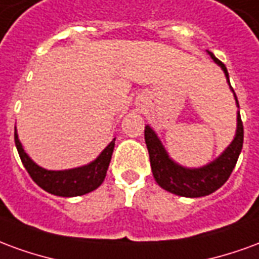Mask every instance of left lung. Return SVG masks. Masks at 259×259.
<instances>
[{
  "instance_id": "1",
  "label": "left lung",
  "mask_w": 259,
  "mask_h": 259,
  "mask_svg": "<svg viewBox=\"0 0 259 259\" xmlns=\"http://www.w3.org/2000/svg\"><path fill=\"white\" fill-rule=\"evenodd\" d=\"M209 55L223 69L228 83L230 84L228 69L225 64H222L212 53H209ZM230 89H232V85H230ZM232 91L234 94L233 89ZM234 98H236V104L239 107L236 94H234ZM144 137H146V144L148 148V154H150L152 175H154V179L158 185L169 193L182 195V197L195 198V197H204V195L211 194L226 183L229 176L233 172L241 148H243L244 130H243V122H241L239 112L237 113L236 137L232 141V144L225 150V152L218 159L200 169H187L175 163L169 158L159 139L150 126H146Z\"/></svg>"
}]
</instances>
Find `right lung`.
Here are the masks:
<instances>
[{"label": "right lung", "instance_id": "right-lung-1", "mask_svg": "<svg viewBox=\"0 0 259 259\" xmlns=\"http://www.w3.org/2000/svg\"><path fill=\"white\" fill-rule=\"evenodd\" d=\"M15 144L19 152L20 161L27 170V174L30 175L34 183L40 186L42 190L59 197H76V195L87 194L101 186L111 162L115 139L108 144L107 148L98 155L96 161L81 168L69 169V170H47L40 168L23 151L16 132H15Z\"/></svg>", "mask_w": 259, "mask_h": 259}]
</instances>
